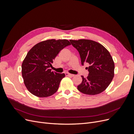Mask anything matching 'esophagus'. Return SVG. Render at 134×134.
<instances>
[{
    "mask_svg": "<svg viewBox=\"0 0 134 134\" xmlns=\"http://www.w3.org/2000/svg\"><path fill=\"white\" fill-rule=\"evenodd\" d=\"M65 74H66V76H71V77H72V76H74V74H70V73H65Z\"/></svg>",
    "mask_w": 134,
    "mask_h": 134,
    "instance_id": "esophagus-1",
    "label": "esophagus"
}]
</instances>
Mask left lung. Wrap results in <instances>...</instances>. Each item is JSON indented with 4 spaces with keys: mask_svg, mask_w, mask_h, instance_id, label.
I'll use <instances>...</instances> for the list:
<instances>
[{
    "mask_svg": "<svg viewBox=\"0 0 134 134\" xmlns=\"http://www.w3.org/2000/svg\"><path fill=\"white\" fill-rule=\"evenodd\" d=\"M72 46L79 53L81 64L90 65L87 78L81 76L82 81L78 90L83 94L96 95L107 89L114 76L115 63L109 52L96 41L80 39L70 40Z\"/></svg>",
    "mask_w": 134,
    "mask_h": 134,
    "instance_id": "left-lung-1",
    "label": "left lung"
}]
</instances>
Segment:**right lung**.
Masks as SVG:
<instances>
[{
	"instance_id": "obj_1",
	"label": "right lung",
	"mask_w": 134,
	"mask_h": 134,
	"mask_svg": "<svg viewBox=\"0 0 134 134\" xmlns=\"http://www.w3.org/2000/svg\"><path fill=\"white\" fill-rule=\"evenodd\" d=\"M67 40H48L39 42L28 52L22 65V75L27 90L35 96H51L58 91L65 73L50 67L62 49L71 45Z\"/></svg>"
}]
</instances>
